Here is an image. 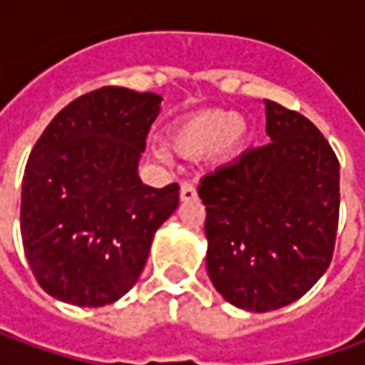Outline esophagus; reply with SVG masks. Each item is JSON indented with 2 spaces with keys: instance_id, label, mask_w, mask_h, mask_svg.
I'll use <instances>...</instances> for the list:
<instances>
[{
  "instance_id": "34e87169",
  "label": "esophagus",
  "mask_w": 365,
  "mask_h": 365,
  "mask_svg": "<svg viewBox=\"0 0 365 365\" xmlns=\"http://www.w3.org/2000/svg\"><path fill=\"white\" fill-rule=\"evenodd\" d=\"M195 199H197V189L190 182H182L180 185V201L189 203V201H195Z\"/></svg>"
}]
</instances>
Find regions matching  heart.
I'll list each match as a JSON object with an SVG mask.
<instances>
[{"label":"heart","mask_w":365,"mask_h":365,"mask_svg":"<svg viewBox=\"0 0 365 365\" xmlns=\"http://www.w3.org/2000/svg\"><path fill=\"white\" fill-rule=\"evenodd\" d=\"M250 140V121L242 113H225L221 109H203L176 120L168 128V144L182 156H201L211 164L232 162ZM156 160L166 162L162 148H152Z\"/></svg>","instance_id":"heart-1"}]
</instances>
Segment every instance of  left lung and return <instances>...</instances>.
Instances as JSON below:
<instances>
[{"instance_id": "1", "label": "left lung", "mask_w": 365, "mask_h": 365, "mask_svg": "<svg viewBox=\"0 0 365 365\" xmlns=\"http://www.w3.org/2000/svg\"><path fill=\"white\" fill-rule=\"evenodd\" d=\"M270 144L205 176V266L225 301L266 313L299 301L329 268L339 221V162L323 133L270 99Z\"/></svg>"}]
</instances>
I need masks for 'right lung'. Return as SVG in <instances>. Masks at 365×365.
I'll use <instances>...</instances> for the list:
<instances>
[{
    "instance_id": "add662e5",
    "label": "right lung",
    "mask_w": 365,
    "mask_h": 365,
    "mask_svg": "<svg viewBox=\"0 0 365 365\" xmlns=\"http://www.w3.org/2000/svg\"><path fill=\"white\" fill-rule=\"evenodd\" d=\"M160 103L156 93L103 87L71 101L36 142L21 180V242L56 301H120L176 211L178 185L154 189L138 175Z\"/></svg>"
}]
</instances>
